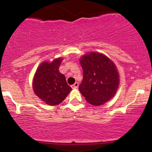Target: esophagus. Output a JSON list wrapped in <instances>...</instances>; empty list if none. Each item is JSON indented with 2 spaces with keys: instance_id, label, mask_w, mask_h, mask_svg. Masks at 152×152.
Segmentation results:
<instances>
[{
  "instance_id": "1",
  "label": "esophagus",
  "mask_w": 152,
  "mask_h": 152,
  "mask_svg": "<svg viewBox=\"0 0 152 152\" xmlns=\"http://www.w3.org/2000/svg\"><path fill=\"white\" fill-rule=\"evenodd\" d=\"M78 87H79V83H78V82H75L74 85H73L71 86V87L73 89H77Z\"/></svg>"
}]
</instances>
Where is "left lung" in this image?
<instances>
[{
    "label": "left lung",
    "instance_id": "8db88e82",
    "mask_svg": "<svg viewBox=\"0 0 152 152\" xmlns=\"http://www.w3.org/2000/svg\"><path fill=\"white\" fill-rule=\"evenodd\" d=\"M83 69V80L79 89L90 104L100 106L115 95L119 73L114 62L99 52H90L79 59Z\"/></svg>",
    "mask_w": 152,
    "mask_h": 152
}]
</instances>
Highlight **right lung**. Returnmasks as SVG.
I'll list each match as a JSON object with an SVG mask.
<instances>
[{
    "label": "right lung",
    "instance_id": "obj_1",
    "mask_svg": "<svg viewBox=\"0 0 152 152\" xmlns=\"http://www.w3.org/2000/svg\"><path fill=\"white\" fill-rule=\"evenodd\" d=\"M62 61V58H56L52 62H42L34 76V92L50 106L62 103L72 90L67 84L65 76L59 70Z\"/></svg>",
    "mask_w": 152,
    "mask_h": 152
}]
</instances>
